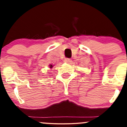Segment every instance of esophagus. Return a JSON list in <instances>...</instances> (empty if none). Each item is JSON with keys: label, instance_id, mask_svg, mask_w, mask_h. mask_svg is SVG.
I'll list each match as a JSON object with an SVG mask.
<instances>
[{"label": "esophagus", "instance_id": "34e87169", "mask_svg": "<svg viewBox=\"0 0 127 127\" xmlns=\"http://www.w3.org/2000/svg\"><path fill=\"white\" fill-rule=\"evenodd\" d=\"M64 62L66 63H70L72 62V60L70 59H65L64 60Z\"/></svg>", "mask_w": 127, "mask_h": 127}]
</instances>
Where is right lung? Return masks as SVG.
<instances>
[{
    "label": "right lung",
    "instance_id": "obj_1",
    "mask_svg": "<svg viewBox=\"0 0 127 127\" xmlns=\"http://www.w3.org/2000/svg\"><path fill=\"white\" fill-rule=\"evenodd\" d=\"M53 66H54V65H52V64H51L49 65V68H52V67H53Z\"/></svg>",
    "mask_w": 127,
    "mask_h": 127
}]
</instances>
